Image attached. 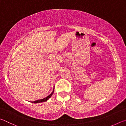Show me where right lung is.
Here are the masks:
<instances>
[{
    "instance_id": "right-lung-1",
    "label": "right lung",
    "mask_w": 126,
    "mask_h": 126,
    "mask_svg": "<svg viewBox=\"0 0 126 126\" xmlns=\"http://www.w3.org/2000/svg\"><path fill=\"white\" fill-rule=\"evenodd\" d=\"M54 89H53V92H52V93H51L50 95H49L48 97H47L46 98H43V99L37 100V101H34V102H32V103H40V102H43L47 101V100H48L51 97V96H52V95L53 92H54Z\"/></svg>"
}]
</instances>
